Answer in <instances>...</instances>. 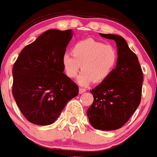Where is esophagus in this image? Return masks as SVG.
<instances>
[{
  "label": "esophagus",
  "instance_id": "34e87169",
  "mask_svg": "<svg viewBox=\"0 0 157 157\" xmlns=\"http://www.w3.org/2000/svg\"><path fill=\"white\" fill-rule=\"evenodd\" d=\"M86 92L85 89H83V88H80V89H79V92H80V94L83 93V92Z\"/></svg>",
  "mask_w": 157,
  "mask_h": 157
}]
</instances>
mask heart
Returning <instances> with one entry per match:
<instances>
[{"instance_id":"b5f03b06","label":"heart","mask_w":157,"mask_h":157,"mask_svg":"<svg viewBox=\"0 0 157 157\" xmlns=\"http://www.w3.org/2000/svg\"><path fill=\"white\" fill-rule=\"evenodd\" d=\"M118 60L117 49L110 44L88 38L77 41L72 47L71 53H65L62 64L64 71L69 78H74L81 65L83 71L77 78L82 86L90 82L101 83L113 72Z\"/></svg>"}]
</instances>
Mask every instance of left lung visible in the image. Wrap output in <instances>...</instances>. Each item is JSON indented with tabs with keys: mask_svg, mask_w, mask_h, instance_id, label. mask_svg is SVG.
Wrapping results in <instances>:
<instances>
[{
	"mask_svg": "<svg viewBox=\"0 0 157 157\" xmlns=\"http://www.w3.org/2000/svg\"><path fill=\"white\" fill-rule=\"evenodd\" d=\"M100 35L116 42L118 60L108 78L90 90L94 101L86 113L94 128L111 131L127 123L140 105L143 72L137 56L121 36Z\"/></svg>",
	"mask_w": 157,
	"mask_h": 157,
	"instance_id": "left-lung-1",
	"label": "left lung"
}]
</instances>
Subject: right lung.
I'll return each instance as SVG.
<instances>
[{
  "label": "right lung",
  "mask_w": 157,
  "mask_h": 157,
  "mask_svg": "<svg viewBox=\"0 0 157 157\" xmlns=\"http://www.w3.org/2000/svg\"><path fill=\"white\" fill-rule=\"evenodd\" d=\"M72 30L51 29L21 51L13 67V95L25 117L46 126L57 120L78 86L63 73L62 59Z\"/></svg>",
  "instance_id": "right-lung-1"
}]
</instances>
